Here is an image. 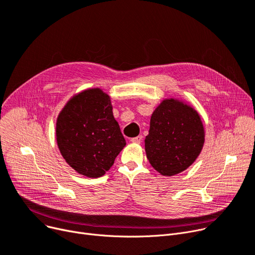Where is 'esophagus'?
Wrapping results in <instances>:
<instances>
[{
    "label": "esophagus",
    "mask_w": 255,
    "mask_h": 255,
    "mask_svg": "<svg viewBox=\"0 0 255 255\" xmlns=\"http://www.w3.org/2000/svg\"><path fill=\"white\" fill-rule=\"evenodd\" d=\"M141 139H142L141 135H138V136H136V137H133V138H131V139H130V141H131V142H133V143H140V142H141Z\"/></svg>",
    "instance_id": "34e87169"
}]
</instances>
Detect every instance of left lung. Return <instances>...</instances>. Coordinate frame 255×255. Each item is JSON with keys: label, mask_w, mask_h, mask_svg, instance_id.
<instances>
[{"label": "left lung", "mask_w": 255, "mask_h": 255, "mask_svg": "<svg viewBox=\"0 0 255 255\" xmlns=\"http://www.w3.org/2000/svg\"><path fill=\"white\" fill-rule=\"evenodd\" d=\"M205 130L198 113L177 99H165L154 111L144 139L146 158L162 176L188 168L202 152Z\"/></svg>", "instance_id": "left-lung-1"}]
</instances>
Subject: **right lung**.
I'll return each instance as SVG.
<instances>
[{
    "instance_id": "obj_1",
    "label": "right lung",
    "mask_w": 255,
    "mask_h": 255,
    "mask_svg": "<svg viewBox=\"0 0 255 255\" xmlns=\"http://www.w3.org/2000/svg\"><path fill=\"white\" fill-rule=\"evenodd\" d=\"M56 135L66 162L88 178L103 176L126 145L111 97L100 89L83 91L67 102L57 120Z\"/></svg>"
}]
</instances>
